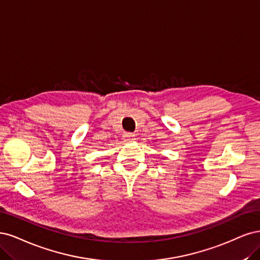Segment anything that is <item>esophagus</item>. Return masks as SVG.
Masks as SVG:
<instances>
[{
    "instance_id": "esophagus-1",
    "label": "esophagus",
    "mask_w": 260,
    "mask_h": 260,
    "mask_svg": "<svg viewBox=\"0 0 260 260\" xmlns=\"http://www.w3.org/2000/svg\"><path fill=\"white\" fill-rule=\"evenodd\" d=\"M123 138H124V140H133L134 138H135V135L132 133H124Z\"/></svg>"
}]
</instances>
